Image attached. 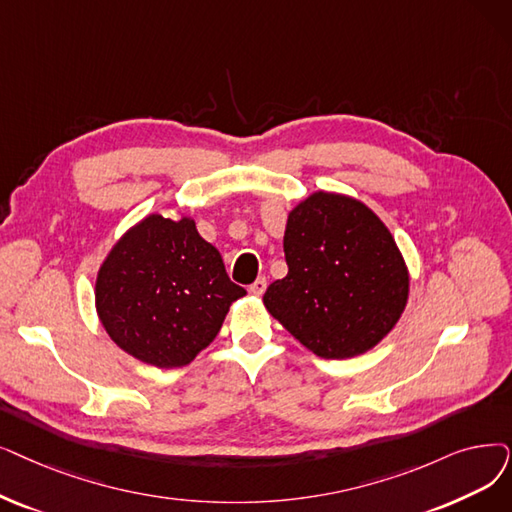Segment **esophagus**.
I'll return each instance as SVG.
<instances>
[{
  "instance_id": "1",
  "label": "esophagus",
  "mask_w": 512,
  "mask_h": 512,
  "mask_svg": "<svg viewBox=\"0 0 512 512\" xmlns=\"http://www.w3.org/2000/svg\"><path fill=\"white\" fill-rule=\"evenodd\" d=\"M265 288H268V280L265 278H257L251 286H249V293L255 297H261L265 293Z\"/></svg>"
}]
</instances>
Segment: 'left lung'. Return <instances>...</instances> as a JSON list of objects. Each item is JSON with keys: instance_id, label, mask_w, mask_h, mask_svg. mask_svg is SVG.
Wrapping results in <instances>:
<instances>
[{"instance_id": "1", "label": "left lung", "mask_w": 512, "mask_h": 512, "mask_svg": "<svg viewBox=\"0 0 512 512\" xmlns=\"http://www.w3.org/2000/svg\"><path fill=\"white\" fill-rule=\"evenodd\" d=\"M288 274L268 286L270 314L326 360L372 349L402 316L408 270L383 221L349 196L316 192L288 215Z\"/></svg>"}]
</instances>
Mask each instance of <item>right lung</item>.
I'll return each mask as SVG.
<instances>
[{
  "mask_svg": "<svg viewBox=\"0 0 512 512\" xmlns=\"http://www.w3.org/2000/svg\"><path fill=\"white\" fill-rule=\"evenodd\" d=\"M247 295L194 221L150 215L110 251L96 282L98 316L123 351L157 368L190 364Z\"/></svg>",
  "mask_w": 512,
  "mask_h": 512,
  "instance_id": "1",
  "label": "right lung"
}]
</instances>
